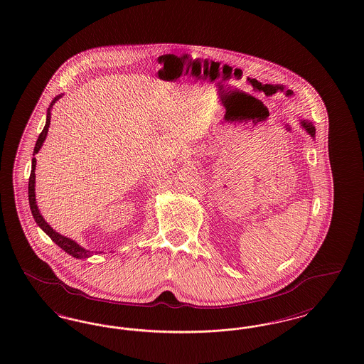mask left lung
I'll return each instance as SVG.
<instances>
[{"instance_id":"8db88e82","label":"left lung","mask_w":364,"mask_h":364,"mask_svg":"<svg viewBox=\"0 0 364 364\" xmlns=\"http://www.w3.org/2000/svg\"><path fill=\"white\" fill-rule=\"evenodd\" d=\"M299 122H300V127H301L312 139H315V127H314V124H312L311 122H309V120H303V119H299Z\"/></svg>"}]
</instances>
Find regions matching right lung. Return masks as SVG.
<instances>
[{"mask_svg": "<svg viewBox=\"0 0 364 364\" xmlns=\"http://www.w3.org/2000/svg\"><path fill=\"white\" fill-rule=\"evenodd\" d=\"M64 94H58L57 97H54V100L52 101V104L49 105V109H48V113H46V124L43 127V131L41 132V135L38 136L36 140V144L34 147V154H38L39 150L42 149L46 136H48V132H49V127H50V119H52V109L53 105L55 104L60 98H63ZM35 168H36V158H33V162H31V174H30V181H28V202H30V208H31V213H33V217H34L35 223L38 224V226L52 239L53 242H55L60 248H63L67 254H70V257L76 258V259H86L92 257L94 254H97L98 251H90L86 250L85 247L79 245L75 240H72L67 236H63L61 233L55 232L53 229L52 226L49 225L45 218L42 217L38 205H36V198H35Z\"/></svg>", "mask_w": 364, "mask_h": 364, "instance_id": "obj_1", "label": "right lung"}]
</instances>
